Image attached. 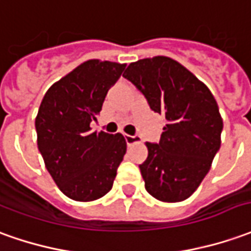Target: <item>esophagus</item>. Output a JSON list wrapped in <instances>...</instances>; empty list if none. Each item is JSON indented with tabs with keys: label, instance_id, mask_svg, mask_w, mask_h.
<instances>
[{
	"label": "esophagus",
	"instance_id": "1",
	"mask_svg": "<svg viewBox=\"0 0 251 251\" xmlns=\"http://www.w3.org/2000/svg\"><path fill=\"white\" fill-rule=\"evenodd\" d=\"M124 138H126V142H127L128 146H131V145H134L136 142H141V136L139 135H128V134H126Z\"/></svg>",
	"mask_w": 251,
	"mask_h": 251
}]
</instances>
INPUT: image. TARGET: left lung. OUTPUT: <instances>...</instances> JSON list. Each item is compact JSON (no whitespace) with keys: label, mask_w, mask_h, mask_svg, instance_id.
Segmentation results:
<instances>
[{"label":"left lung","mask_w":251,"mask_h":251,"mask_svg":"<svg viewBox=\"0 0 251 251\" xmlns=\"http://www.w3.org/2000/svg\"><path fill=\"white\" fill-rule=\"evenodd\" d=\"M123 76L165 116L158 143H146L139 165L145 187L162 202L187 200L203 180L221 145V119L210 90L187 68L169 57L131 63Z\"/></svg>","instance_id":"8db88e82"}]
</instances>
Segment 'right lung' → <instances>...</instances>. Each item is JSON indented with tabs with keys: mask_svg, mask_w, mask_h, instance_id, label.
I'll list each match as a JSON object with an SVG mask.
<instances>
[{
	"mask_svg": "<svg viewBox=\"0 0 251 251\" xmlns=\"http://www.w3.org/2000/svg\"><path fill=\"white\" fill-rule=\"evenodd\" d=\"M126 64L89 60L50 87L35 119L38 149L71 200L96 201L110 191L127 143L122 134L91 131Z\"/></svg>",
	"mask_w": 251,
	"mask_h": 251,
	"instance_id": "obj_1",
	"label": "right lung"
}]
</instances>
